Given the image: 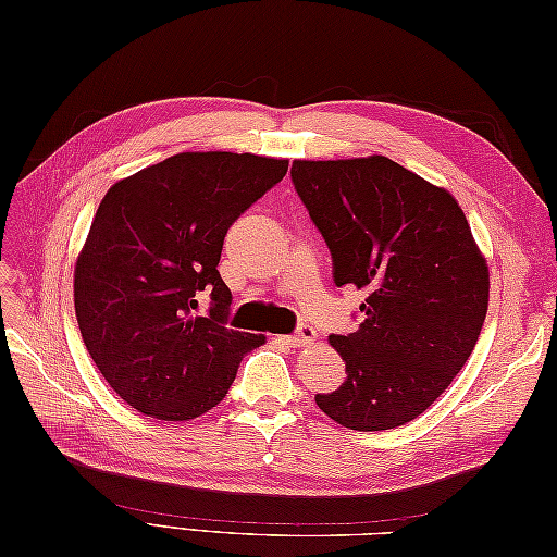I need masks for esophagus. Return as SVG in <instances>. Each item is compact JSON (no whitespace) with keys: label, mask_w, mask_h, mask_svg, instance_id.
Segmentation results:
<instances>
[{"label":"esophagus","mask_w":557,"mask_h":557,"mask_svg":"<svg viewBox=\"0 0 557 557\" xmlns=\"http://www.w3.org/2000/svg\"><path fill=\"white\" fill-rule=\"evenodd\" d=\"M315 337L318 335H315V330L311 325H299L297 333L282 337V342H285V345H289V347H309V345H313Z\"/></svg>","instance_id":"1"}]
</instances>
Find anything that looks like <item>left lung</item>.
<instances>
[{
  "label": "left lung",
  "mask_w": 557,
  "mask_h": 557,
  "mask_svg": "<svg viewBox=\"0 0 557 557\" xmlns=\"http://www.w3.org/2000/svg\"><path fill=\"white\" fill-rule=\"evenodd\" d=\"M292 182L333 256L335 285L369 294L357 333L330 335L347 377L315 405L351 431L397 429L474 351L486 258L455 196L385 156L294 160Z\"/></svg>",
  "instance_id": "obj_1"
}]
</instances>
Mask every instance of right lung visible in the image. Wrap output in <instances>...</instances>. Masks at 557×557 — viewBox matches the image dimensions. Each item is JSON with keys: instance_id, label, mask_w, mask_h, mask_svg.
Masks as SVG:
<instances>
[{"instance_id": "1", "label": "right lung", "mask_w": 557, "mask_h": 557, "mask_svg": "<svg viewBox=\"0 0 557 557\" xmlns=\"http://www.w3.org/2000/svg\"><path fill=\"white\" fill-rule=\"evenodd\" d=\"M289 162L251 152H180L116 182L74 270L81 337L128 407L188 421L227 395L265 335L224 327L232 292L218 263L224 234L282 182ZM213 301L196 317L197 297Z\"/></svg>"}]
</instances>
